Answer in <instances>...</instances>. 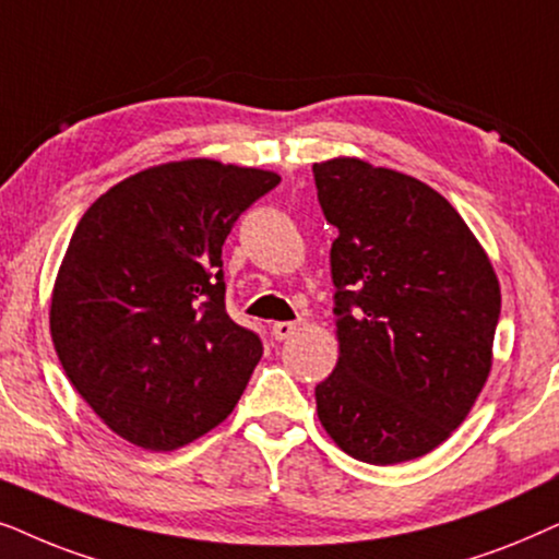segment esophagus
<instances>
[{"label": "esophagus", "mask_w": 559, "mask_h": 559, "mask_svg": "<svg viewBox=\"0 0 559 559\" xmlns=\"http://www.w3.org/2000/svg\"><path fill=\"white\" fill-rule=\"evenodd\" d=\"M296 330H299V324H296V322H275L271 326V334L278 342H284V340L292 337V334H296Z\"/></svg>", "instance_id": "esophagus-1"}]
</instances>
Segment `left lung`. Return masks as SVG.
<instances>
[{"label":"left lung","mask_w":559,"mask_h":559,"mask_svg":"<svg viewBox=\"0 0 559 559\" xmlns=\"http://www.w3.org/2000/svg\"><path fill=\"white\" fill-rule=\"evenodd\" d=\"M330 225L340 360L317 414L347 455H427L471 412L490 373L501 288L442 193L357 158L314 163Z\"/></svg>","instance_id":"8db88e82"}]
</instances>
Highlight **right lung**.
<instances>
[{"label":"right lung","mask_w":559,"mask_h":559,"mask_svg":"<svg viewBox=\"0 0 559 559\" xmlns=\"http://www.w3.org/2000/svg\"><path fill=\"white\" fill-rule=\"evenodd\" d=\"M281 176L193 158L140 170L73 229L53 299L58 360L94 414L143 450L225 421L263 342L225 309L222 245Z\"/></svg>","instance_id":"1"}]
</instances>
